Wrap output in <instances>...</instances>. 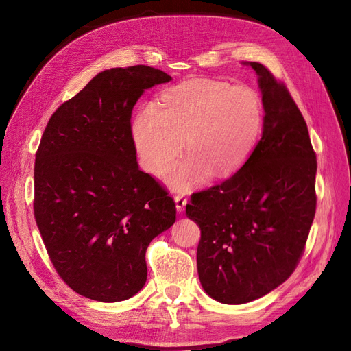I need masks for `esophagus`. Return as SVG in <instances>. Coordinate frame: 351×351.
Instances as JSON below:
<instances>
[{"mask_svg": "<svg viewBox=\"0 0 351 351\" xmlns=\"http://www.w3.org/2000/svg\"><path fill=\"white\" fill-rule=\"evenodd\" d=\"M186 203H188V199H186V197H184V195H176V197H175L176 210H178L179 213L185 210V206H186Z\"/></svg>", "mask_w": 351, "mask_h": 351, "instance_id": "34e87169", "label": "esophagus"}]
</instances>
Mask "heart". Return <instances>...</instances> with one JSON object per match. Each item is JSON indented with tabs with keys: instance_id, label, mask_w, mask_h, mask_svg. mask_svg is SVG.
Listing matches in <instances>:
<instances>
[{
	"instance_id": "obj_1",
	"label": "heart",
	"mask_w": 351,
	"mask_h": 351,
	"mask_svg": "<svg viewBox=\"0 0 351 351\" xmlns=\"http://www.w3.org/2000/svg\"><path fill=\"white\" fill-rule=\"evenodd\" d=\"M263 125L264 106L255 90L191 80L167 88L158 108L143 106L132 123V139L152 176L166 173L184 147L190 156L170 170L167 184L185 193L210 175H234L252 154Z\"/></svg>"
}]
</instances>
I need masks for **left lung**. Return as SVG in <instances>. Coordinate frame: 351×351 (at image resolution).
Instances as JSON below:
<instances>
[{"instance_id": "1", "label": "left lung", "mask_w": 351, "mask_h": 351, "mask_svg": "<svg viewBox=\"0 0 351 351\" xmlns=\"http://www.w3.org/2000/svg\"><path fill=\"white\" fill-rule=\"evenodd\" d=\"M263 136L237 172L194 193L186 217L199 223L197 271L204 292L245 304L271 292L296 268L316 213V152L283 83L258 62Z\"/></svg>"}]
</instances>
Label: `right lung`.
<instances>
[{
    "label": "right lung",
    "mask_w": 351,
    "mask_h": 351,
    "mask_svg": "<svg viewBox=\"0 0 351 351\" xmlns=\"http://www.w3.org/2000/svg\"><path fill=\"white\" fill-rule=\"evenodd\" d=\"M172 77L136 65L99 73L50 117L34 169V215L64 282L86 298L117 302L147 282L151 240L173 226L172 197L142 172L132 111Z\"/></svg>",
    "instance_id": "obj_1"
}]
</instances>
